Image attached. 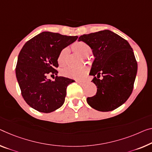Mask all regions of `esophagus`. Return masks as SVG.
Masks as SVG:
<instances>
[{"mask_svg":"<svg viewBox=\"0 0 152 152\" xmlns=\"http://www.w3.org/2000/svg\"><path fill=\"white\" fill-rule=\"evenodd\" d=\"M78 83L81 86H84L88 83V81H86V80H81V81H78Z\"/></svg>","mask_w":152,"mask_h":152,"instance_id":"34e87169","label":"esophagus"}]
</instances>
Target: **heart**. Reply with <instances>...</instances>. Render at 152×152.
Instances as JSON below:
<instances>
[{"mask_svg": "<svg viewBox=\"0 0 152 152\" xmlns=\"http://www.w3.org/2000/svg\"><path fill=\"white\" fill-rule=\"evenodd\" d=\"M73 50L83 58L88 57L92 53V49L90 45L83 41H77L73 45ZM68 50L64 48L60 51L58 56V62L60 65H64L66 63V58ZM88 73V69L86 66L73 67L69 66L62 71V74L67 77L79 79H82Z\"/></svg>", "mask_w": 152, "mask_h": 152, "instance_id": "heart-1", "label": "heart"}]
</instances>
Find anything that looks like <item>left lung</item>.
Masks as SVG:
<instances>
[{
	"mask_svg": "<svg viewBox=\"0 0 152 152\" xmlns=\"http://www.w3.org/2000/svg\"><path fill=\"white\" fill-rule=\"evenodd\" d=\"M78 41L88 44L95 58L90 75L94 77L92 81L98 89L87 102L97 111L114 110L126 101L133 90L137 62L131 46L109 30L83 34Z\"/></svg>",
	"mask_w": 152,
	"mask_h": 152,
	"instance_id": "left-lung-1",
	"label": "left lung"
}]
</instances>
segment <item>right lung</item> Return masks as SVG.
<instances>
[{
  "instance_id": "add662e5",
  "label": "right lung",
  "mask_w": 152,
  "mask_h": 152,
  "mask_svg": "<svg viewBox=\"0 0 152 152\" xmlns=\"http://www.w3.org/2000/svg\"><path fill=\"white\" fill-rule=\"evenodd\" d=\"M77 36L43 32L27 41L18 58L15 74L26 103L42 113H51L64 104L66 88L75 81L64 77L48 79V74L58 75L60 51L77 39Z\"/></svg>"
}]
</instances>
